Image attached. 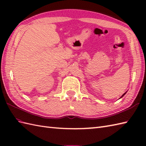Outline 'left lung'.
Returning a JSON list of instances; mask_svg holds the SVG:
<instances>
[{"label": "left lung", "mask_w": 146, "mask_h": 146, "mask_svg": "<svg viewBox=\"0 0 146 146\" xmlns=\"http://www.w3.org/2000/svg\"><path fill=\"white\" fill-rule=\"evenodd\" d=\"M125 94H126V92H125V93H124V94H123V95H122V97H120V98H122V97H123V96H124V95H125Z\"/></svg>", "instance_id": "1"}]
</instances>
